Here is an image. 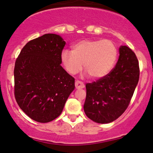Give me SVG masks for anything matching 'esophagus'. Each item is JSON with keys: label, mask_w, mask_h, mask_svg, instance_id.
Instances as JSON below:
<instances>
[{"label": "esophagus", "mask_w": 153, "mask_h": 153, "mask_svg": "<svg viewBox=\"0 0 153 153\" xmlns=\"http://www.w3.org/2000/svg\"><path fill=\"white\" fill-rule=\"evenodd\" d=\"M75 87H76V89H81L85 87L84 83L83 82H81L80 81H76L75 82Z\"/></svg>", "instance_id": "1"}]
</instances>
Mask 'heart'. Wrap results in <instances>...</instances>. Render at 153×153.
<instances>
[{"instance_id":"obj_1","label":"heart","mask_w":153,"mask_h":153,"mask_svg":"<svg viewBox=\"0 0 153 153\" xmlns=\"http://www.w3.org/2000/svg\"><path fill=\"white\" fill-rule=\"evenodd\" d=\"M118 49L109 39H83L74 44L72 51L64 50L60 60L65 70L76 74L84 68L93 79H101L116 64Z\"/></svg>"}]
</instances>
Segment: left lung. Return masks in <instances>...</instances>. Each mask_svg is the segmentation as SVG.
<instances>
[{"instance_id":"obj_1","label":"left lung","mask_w":153,"mask_h":153,"mask_svg":"<svg viewBox=\"0 0 153 153\" xmlns=\"http://www.w3.org/2000/svg\"><path fill=\"white\" fill-rule=\"evenodd\" d=\"M115 68L97 81L87 83L83 109L85 115L97 123H111L128 107L139 79V61L127 46L119 48Z\"/></svg>"}]
</instances>
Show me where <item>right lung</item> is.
<instances>
[{
  "mask_svg": "<svg viewBox=\"0 0 153 153\" xmlns=\"http://www.w3.org/2000/svg\"><path fill=\"white\" fill-rule=\"evenodd\" d=\"M65 45L60 35H43L29 41L16 60V101L37 122L49 123L58 118L75 88L74 79L60 65Z\"/></svg>",
  "mask_w": 153,
  "mask_h": 153,
  "instance_id": "add662e5",
  "label": "right lung"
}]
</instances>
